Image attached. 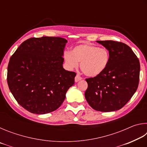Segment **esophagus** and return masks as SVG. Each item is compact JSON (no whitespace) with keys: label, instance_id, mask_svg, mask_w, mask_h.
<instances>
[{"label":"esophagus","instance_id":"obj_1","mask_svg":"<svg viewBox=\"0 0 147 147\" xmlns=\"http://www.w3.org/2000/svg\"><path fill=\"white\" fill-rule=\"evenodd\" d=\"M82 79V78L79 75H76L75 76V78H74V81H75V82H78L80 81Z\"/></svg>","mask_w":147,"mask_h":147}]
</instances>
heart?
Wrapping results in <instances>:
<instances>
[{
	"instance_id": "1",
	"label": "heart",
	"mask_w": 147,
	"mask_h": 147,
	"mask_svg": "<svg viewBox=\"0 0 147 147\" xmlns=\"http://www.w3.org/2000/svg\"><path fill=\"white\" fill-rule=\"evenodd\" d=\"M63 58L67 68L69 70L78 67V62H80V69L85 75L96 77L106 71L110 56L106 49L84 43L74 47L72 52H65Z\"/></svg>"
}]
</instances>
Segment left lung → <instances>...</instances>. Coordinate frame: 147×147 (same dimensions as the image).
<instances>
[{"label": "left lung", "instance_id": "8db88e82", "mask_svg": "<svg viewBox=\"0 0 147 147\" xmlns=\"http://www.w3.org/2000/svg\"><path fill=\"white\" fill-rule=\"evenodd\" d=\"M108 50V66L100 76L87 78L85 98L92 108L102 112L120 109L138 89L140 63L127 45L114 41H96Z\"/></svg>", "mask_w": 147, "mask_h": 147}]
</instances>
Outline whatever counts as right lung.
I'll use <instances>...</instances> for the list:
<instances>
[{
	"label": "right lung",
	"instance_id": "right-lung-1",
	"mask_svg": "<svg viewBox=\"0 0 147 147\" xmlns=\"http://www.w3.org/2000/svg\"><path fill=\"white\" fill-rule=\"evenodd\" d=\"M67 43L58 37L30 38L9 59V89L17 102L30 112L45 114L55 111L74 84L76 73L63 67Z\"/></svg>",
	"mask_w": 147,
	"mask_h": 147
}]
</instances>
